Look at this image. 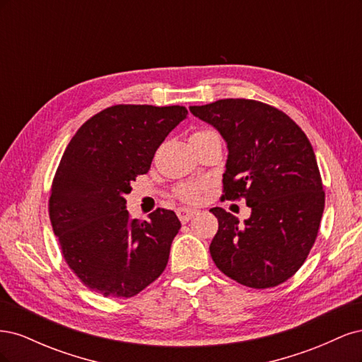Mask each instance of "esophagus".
I'll return each mask as SVG.
<instances>
[{"instance_id":"esophagus-1","label":"esophagus","mask_w":362,"mask_h":362,"mask_svg":"<svg viewBox=\"0 0 362 362\" xmlns=\"http://www.w3.org/2000/svg\"><path fill=\"white\" fill-rule=\"evenodd\" d=\"M177 214H178V217H180V221L182 222V223H187L190 218L196 214V210H190V208H185V206H182V208H178L177 210Z\"/></svg>"}]
</instances>
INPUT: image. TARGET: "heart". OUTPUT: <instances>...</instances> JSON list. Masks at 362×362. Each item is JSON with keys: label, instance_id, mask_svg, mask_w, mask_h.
Instances as JSON below:
<instances>
[{"label": "heart", "instance_id": "1", "mask_svg": "<svg viewBox=\"0 0 362 362\" xmlns=\"http://www.w3.org/2000/svg\"><path fill=\"white\" fill-rule=\"evenodd\" d=\"M210 133H213V131H210V129H198V131H194V133L190 136V140L202 137V136H206V134H210ZM204 189H205V182L204 181H190V182L181 184L180 187L177 189V194H178L180 199H182L185 202L194 204V202H198L201 199V193H202Z\"/></svg>", "mask_w": 362, "mask_h": 362}]
</instances>
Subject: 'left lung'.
<instances>
[{"mask_svg": "<svg viewBox=\"0 0 362 362\" xmlns=\"http://www.w3.org/2000/svg\"><path fill=\"white\" fill-rule=\"evenodd\" d=\"M190 112L228 145L222 198H243L252 211L242 223L223 208H211L218 222L210 245L214 264L250 288L279 286L308 257L325 208L308 137L286 113L254 100L229 98Z\"/></svg>", "mask_w": 362, "mask_h": 362, "instance_id": "1", "label": "left lung"}]
</instances>
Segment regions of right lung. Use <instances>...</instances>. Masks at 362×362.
I'll list each match as a JSON object with an SVG mask.
<instances>
[{"label":"right lung","instance_id":"1","mask_svg":"<svg viewBox=\"0 0 362 362\" xmlns=\"http://www.w3.org/2000/svg\"><path fill=\"white\" fill-rule=\"evenodd\" d=\"M187 113L182 105H112L86 120L64 149L49 218L64 261L92 291L131 298L166 269L177 214L157 208L148 221L131 218L124 196Z\"/></svg>","mask_w":362,"mask_h":362}]
</instances>
